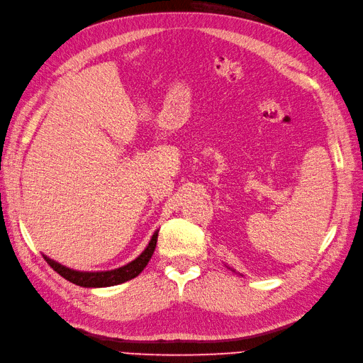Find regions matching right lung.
Wrapping results in <instances>:
<instances>
[{"instance_id": "add662e5", "label": "right lung", "mask_w": 363, "mask_h": 363, "mask_svg": "<svg viewBox=\"0 0 363 363\" xmlns=\"http://www.w3.org/2000/svg\"><path fill=\"white\" fill-rule=\"evenodd\" d=\"M157 239H158V231L154 233V236H152L146 250H144V252L136 257L135 261L128 262L127 265H123V267L119 269L107 270V272H79V270L68 269L65 265H62L59 262L50 259V257H46L45 255L43 257L60 277L68 279L72 284L80 286V287H110V286L125 283V281L140 275V273L144 270V267L147 265V262L150 261L152 255H154V250L157 247Z\"/></svg>"}]
</instances>
